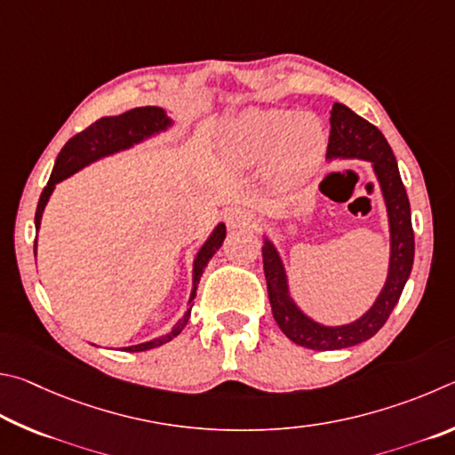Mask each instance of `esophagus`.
<instances>
[{"label": "esophagus", "instance_id": "obj_1", "mask_svg": "<svg viewBox=\"0 0 455 455\" xmlns=\"http://www.w3.org/2000/svg\"><path fill=\"white\" fill-rule=\"evenodd\" d=\"M228 226L232 229L253 228L256 226V213L245 210V207H234V210L228 212Z\"/></svg>", "mask_w": 455, "mask_h": 455}]
</instances>
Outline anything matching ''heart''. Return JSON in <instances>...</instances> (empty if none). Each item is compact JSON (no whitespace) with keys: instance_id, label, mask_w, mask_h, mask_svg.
Here are the masks:
<instances>
[{"instance_id":"b5f03b06","label":"heart","mask_w":455,"mask_h":455,"mask_svg":"<svg viewBox=\"0 0 455 455\" xmlns=\"http://www.w3.org/2000/svg\"><path fill=\"white\" fill-rule=\"evenodd\" d=\"M223 149L235 165L267 164L277 186L298 188L322 165L328 151V132L314 114L250 108L228 122Z\"/></svg>"}]
</instances>
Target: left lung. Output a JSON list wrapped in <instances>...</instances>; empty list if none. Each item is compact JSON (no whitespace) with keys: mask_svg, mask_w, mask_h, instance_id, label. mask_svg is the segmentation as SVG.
Masks as SVG:
<instances>
[{"mask_svg":"<svg viewBox=\"0 0 455 455\" xmlns=\"http://www.w3.org/2000/svg\"><path fill=\"white\" fill-rule=\"evenodd\" d=\"M330 114L328 159H365L371 164L378 178L389 223V266L384 288L368 312L344 325H323L309 317L291 298L280 251L267 235L264 237L261 256H264V274L274 320L293 344L317 352L352 347L376 336L394 312L413 266L410 199L392 148L376 125L354 114L344 103H333Z\"/></svg>","mask_w":455,"mask_h":455,"instance_id":"1","label":"left lung"}]
</instances>
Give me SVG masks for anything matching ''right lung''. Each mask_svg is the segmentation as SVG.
<instances>
[{
    "instance_id": "right-lung-1",
    "label": "right lung",
    "mask_w": 455,
    "mask_h": 455,
    "mask_svg": "<svg viewBox=\"0 0 455 455\" xmlns=\"http://www.w3.org/2000/svg\"><path fill=\"white\" fill-rule=\"evenodd\" d=\"M173 125L172 117L165 114V109L157 106H146V108H133L125 114H119L114 117H101L98 122L92 124L87 130L79 132L74 135L66 146L61 148L58 159H55V165L50 175V181L44 188L42 196H39L37 210H36V232H39V226H42V215L47 202L55 189V183L68 180L69 175L76 172L84 170L85 165L98 162L101 157L114 156L117 151L130 149L138 143L154 138L157 133H164ZM223 240H226V223H218L213 228V232L207 237L205 243L199 248L194 258V272H191V293L188 301L186 314L181 315V320L173 325V328L164 333V336L154 338L149 341H143L138 346H127L124 347L125 352H146V349H154L172 341L178 333L186 328L191 314V301L196 298L197 283L202 280V274L207 266V261L213 258V253L221 248ZM34 253L37 256V237L34 243Z\"/></svg>"
}]
</instances>
